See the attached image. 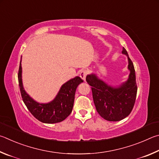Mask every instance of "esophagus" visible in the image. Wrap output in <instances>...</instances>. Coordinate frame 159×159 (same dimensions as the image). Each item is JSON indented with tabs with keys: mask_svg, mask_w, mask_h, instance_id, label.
I'll return each mask as SVG.
<instances>
[{
	"mask_svg": "<svg viewBox=\"0 0 159 159\" xmlns=\"http://www.w3.org/2000/svg\"><path fill=\"white\" fill-rule=\"evenodd\" d=\"M87 74H88V70H82L81 72H80V76L83 80H84V81H85L86 77H87Z\"/></svg>",
	"mask_w": 159,
	"mask_h": 159,
	"instance_id": "obj_1",
	"label": "esophagus"
}]
</instances>
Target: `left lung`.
<instances>
[{"instance_id":"obj_1","label":"left lung","mask_w":159,"mask_h":159,"mask_svg":"<svg viewBox=\"0 0 159 159\" xmlns=\"http://www.w3.org/2000/svg\"><path fill=\"white\" fill-rule=\"evenodd\" d=\"M122 54L128 58L130 74L126 81L120 86L108 85L93 73L88 75L86 78L88 84L92 87L93 99L97 112L104 119L110 121H120L129 116L137 95L134 66L124 47Z\"/></svg>"}]
</instances>
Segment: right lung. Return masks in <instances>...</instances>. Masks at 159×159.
Returning <instances> with one entry per match:
<instances>
[{"mask_svg": "<svg viewBox=\"0 0 159 159\" xmlns=\"http://www.w3.org/2000/svg\"><path fill=\"white\" fill-rule=\"evenodd\" d=\"M21 58L18 72L19 85L21 95L28 110L43 123L55 124L63 121L72 112L75 94L78 85L83 82L80 77H75L63 84L55 98L48 103H39L34 101L24 90L22 83Z\"/></svg>", "mask_w": 159, "mask_h": 159, "instance_id": "right-lung-1", "label": "right lung"}]
</instances>
